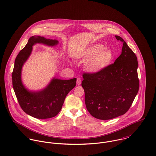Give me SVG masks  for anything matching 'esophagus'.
I'll use <instances>...</instances> for the list:
<instances>
[{
	"instance_id": "1",
	"label": "esophagus",
	"mask_w": 156,
	"mask_h": 156,
	"mask_svg": "<svg viewBox=\"0 0 156 156\" xmlns=\"http://www.w3.org/2000/svg\"><path fill=\"white\" fill-rule=\"evenodd\" d=\"M76 83H77V84H78V85L81 84V79L80 78H77Z\"/></svg>"
}]
</instances>
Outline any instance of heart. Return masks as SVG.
<instances>
[{"mask_svg":"<svg viewBox=\"0 0 156 156\" xmlns=\"http://www.w3.org/2000/svg\"><path fill=\"white\" fill-rule=\"evenodd\" d=\"M78 57L86 60L85 66L89 71L98 72L111 64L113 54L102 44H96L85 49L79 54Z\"/></svg>","mask_w":156,"mask_h":156,"instance_id":"heart-1","label":"heart"}]
</instances>
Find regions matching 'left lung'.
<instances>
[{"instance_id":"left-lung-1","label":"left lung","mask_w":156,"mask_h":156,"mask_svg":"<svg viewBox=\"0 0 156 156\" xmlns=\"http://www.w3.org/2000/svg\"><path fill=\"white\" fill-rule=\"evenodd\" d=\"M121 54L113 64L92 73H84L81 86L87 110L94 118L108 120L124 115L139 89L137 57L121 37Z\"/></svg>"}]
</instances>
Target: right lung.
Listing matches in <instances>:
<instances>
[{"mask_svg": "<svg viewBox=\"0 0 156 156\" xmlns=\"http://www.w3.org/2000/svg\"><path fill=\"white\" fill-rule=\"evenodd\" d=\"M37 43L55 46L58 41L40 36L30 37L15 60L12 73V86L18 102L26 113L37 119H48L57 116L60 112L67 94L76 86V78L69 80L54 78L42 91L31 92L27 90L21 81L22 67L31 53L32 46Z\"/></svg>", "mask_w": 156, "mask_h": 156, "instance_id": "right-lung-1", "label": "right lung"}]
</instances>
